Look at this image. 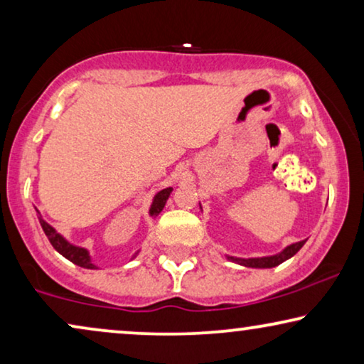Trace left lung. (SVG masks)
<instances>
[{
    "instance_id": "1",
    "label": "left lung",
    "mask_w": 364,
    "mask_h": 364,
    "mask_svg": "<svg viewBox=\"0 0 364 364\" xmlns=\"http://www.w3.org/2000/svg\"><path fill=\"white\" fill-rule=\"evenodd\" d=\"M305 242L306 240L291 243V245L283 248L280 253H275V255H270V257H257V258H240V257H230V255H225V257L230 262H235V263H238V265H243L248 268H273L295 255V253L300 250L303 245H305Z\"/></svg>"
}]
</instances>
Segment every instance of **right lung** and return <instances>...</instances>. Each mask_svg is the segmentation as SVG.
<instances>
[{
	"label": "right lung",
	"mask_w": 364,
	"mask_h": 364,
	"mask_svg": "<svg viewBox=\"0 0 364 364\" xmlns=\"http://www.w3.org/2000/svg\"><path fill=\"white\" fill-rule=\"evenodd\" d=\"M172 191H173L172 187H167V188H164V191L156 193V197H154V200H152V205H151V208H149V215L157 217L159 213L162 212V208L166 207V202H167L168 196H171V193H172ZM38 215H39V212H38ZM38 218H39V223H41L44 233H46L48 240L51 242V245L54 247V250L59 252L64 258H68L69 262L76 263V265H79V267L91 268V270H94V268H97L91 262V257H89V252L86 250V248L76 247V245H73V243H69L66 238L61 235V233L56 232V228L49 225L46 220H43L41 215H39ZM137 253H136V255H137ZM136 255H134V257H136Z\"/></svg>",
	"instance_id": "obj_1"
}]
</instances>
